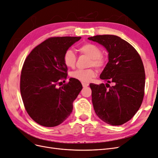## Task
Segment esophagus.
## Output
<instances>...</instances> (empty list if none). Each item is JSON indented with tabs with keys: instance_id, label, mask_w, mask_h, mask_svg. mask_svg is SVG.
Masks as SVG:
<instances>
[{
	"instance_id": "esophagus-1",
	"label": "esophagus",
	"mask_w": 158,
	"mask_h": 158,
	"mask_svg": "<svg viewBox=\"0 0 158 158\" xmlns=\"http://www.w3.org/2000/svg\"><path fill=\"white\" fill-rule=\"evenodd\" d=\"M82 86H83L84 88L87 87V86H88V85H89V84H86V83H82Z\"/></svg>"
}]
</instances>
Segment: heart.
Returning <instances> with one entry per match:
<instances>
[{"mask_svg": "<svg viewBox=\"0 0 158 158\" xmlns=\"http://www.w3.org/2000/svg\"><path fill=\"white\" fill-rule=\"evenodd\" d=\"M82 53L91 58L89 66H94L95 68L100 69L105 64V58L102 55V51L99 47L93 44H85L79 48ZM64 63L66 66L73 68L76 64V56L74 51L71 49L66 50L63 56ZM71 77L83 83L89 82L95 76V72L92 69H78L70 74Z\"/></svg>", "mask_w": 158, "mask_h": 158, "instance_id": "obj_1", "label": "heart"}]
</instances>
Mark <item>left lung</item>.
<instances>
[{"label":"left lung","mask_w":158,"mask_h":158,"mask_svg":"<svg viewBox=\"0 0 158 158\" xmlns=\"http://www.w3.org/2000/svg\"><path fill=\"white\" fill-rule=\"evenodd\" d=\"M89 40L98 43L108 52V63L100 74L106 84H90L94 111L109 125L127 123L139 109L144 94L145 71L136 50L114 35H95ZM114 85L111 87L109 83Z\"/></svg>","instance_id":"left-lung-1"}]
</instances>
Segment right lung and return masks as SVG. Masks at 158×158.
<instances>
[{
	"instance_id": "right-lung-1",
	"label": "right lung",
	"mask_w": 158,
	"mask_h": 158,
	"mask_svg": "<svg viewBox=\"0 0 158 158\" xmlns=\"http://www.w3.org/2000/svg\"><path fill=\"white\" fill-rule=\"evenodd\" d=\"M81 37H55L35 47L27 56L22 69L20 92L26 111L39 125L52 127L60 125L73 111V103L82 85L70 78L68 84L57 88L66 78L65 51Z\"/></svg>"
}]
</instances>
